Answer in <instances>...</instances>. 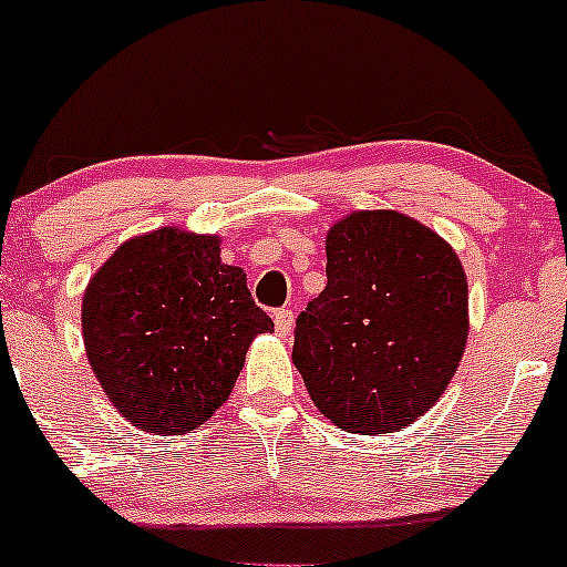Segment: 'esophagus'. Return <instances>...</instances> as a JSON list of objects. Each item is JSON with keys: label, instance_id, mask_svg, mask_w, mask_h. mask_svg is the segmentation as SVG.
I'll return each mask as SVG.
<instances>
[{"label": "esophagus", "instance_id": "1", "mask_svg": "<svg viewBox=\"0 0 567 567\" xmlns=\"http://www.w3.org/2000/svg\"><path fill=\"white\" fill-rule=\"evenodd\" d=\"M275 330L277 336H288L292 330V311L290 309H277L275 311Z\"/></svg>", "mask_w": 567, "mask_h": 567}]
</instances>
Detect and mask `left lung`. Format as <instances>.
I'll return each mask as SVG.
<instances>
[{
    "label": "left lung",
    "instance_id": "obj_1",
    "mask_svg": "<svg viewBox=\"0 0 567 567\" xmlns=\"http://www.w3.org/2000/svg\"><path fill=\"white\" fill-rule=\"evenodd\" d=\"M324 271L292 341L311 400L351 434L405 429L437 402L464 354L461 261L419 220L365 210L330 229Z\"/></svg>",
    "mask_w": 567,
    "mask_h": 567
}]
</instances>
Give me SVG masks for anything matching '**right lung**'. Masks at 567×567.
<instances>
[{"mask_svg": "<svg viewBox=\"0 0 567 567\" xmlns=\"http://www.w3.org/2000/svg\"><path fill=\"white\" fill-rule=\"evenodd\" d=\"M216 237L159 229L130 239L82 301L87 360L141 432L184 434L226 402L245 351L275 322Z\"/></svg>", "mask_w": 567, "mask_h": 567, "instance_id": "obj_1", "label": "right lung"}]
</instances>
